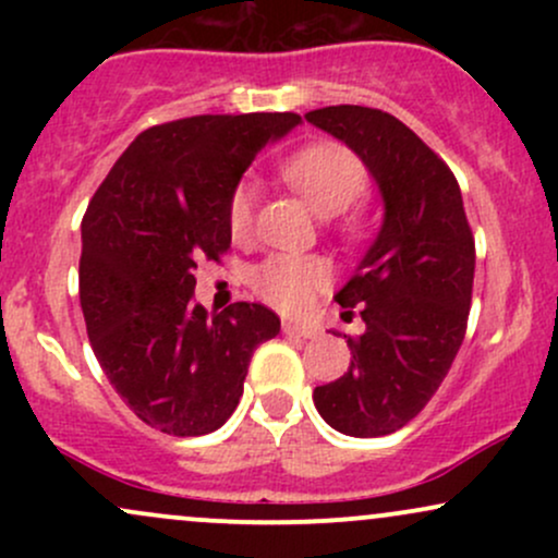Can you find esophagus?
I'll list each match as a JSON object with an SVG mask.
<instances>
[{"mask_svg":"<svg viewBox=\"0 0 558 558\" xmlns=\"http://www.w3.org/2000/svg\"><path fill=\"white\" fill-rule=\"evenodd\" d=\"M283 332H286V336L315 338L319 330H317V328H312V325H304V323H293V319H283Z\"/></svg>","mask_w":558,"mask_h":558,"instance_id":"1","label":"esophagus"}]
</instances>
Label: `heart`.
I'll list each match as a JSON object with an SVG mask.
<instances>
[{
    "label": "heart",
    "instance_id": "b5f03b06",
    "mask_svg": "<svg viewBox=\"0 0 558 558\" xmlns=\"http://www.w3.org/2000/svg\"><path fill=\"white\" fill-rule=\"evenodd\" d=\"M283 181L310 202L317 215H341L367 194L369 172L349 146L323 141L299 149L283 162ZM254 220V185L241 181L228 198V230L233 239H246ZM360 222H345V233H356ZM330 272L317 257L270 254L248 272V286L265 304L280 312H304L328 286Z\"/></svg>",
    "mask_w": 558,
    "mask_h": 558
}]
</instances>
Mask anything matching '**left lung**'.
Returning <instances> with one entry per match:
<instances>
[{"instance_id":"8db88e82","label":"left lung","mask_w":558,"mask_h":558,"mask_svg":"<svg viewBox=\"0 0 558 558\" xmlns=\"http://www.w3.org/2000/svg\"><path fill=\"white\" fill-rule=\"evenodd\" d=\"M306 120L360 155L386 204L360 270L336 293L343 317L356 310L364 323L362 336L345 341L349 373L312 396L338 433L377 438L417 417L457 360L472 304L475 239L453 172L399 118L338 105L306 112Z\"/></svg>"}]
</instances>
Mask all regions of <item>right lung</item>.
<instances>
[{
  "mask_svg": "<svg viewBox=\"0 0 558 558\" xmlns=\"http://www.w3.org/2000/svg\"><path fill=\"white\" fill-rule=\"evenodd\" d=\"M296 112L196 114L138 133L83 215L78 291L107 380L141 422L191 438L226 425L259 343L280 332L262 304L207 315L196 262L230 248L228 198Z\"/></svg>",
  "mask_w": 558,
  "mask_h": 558,
  "instance_id": "add662e5",
  "label": "right lung"
}]
</instances>
